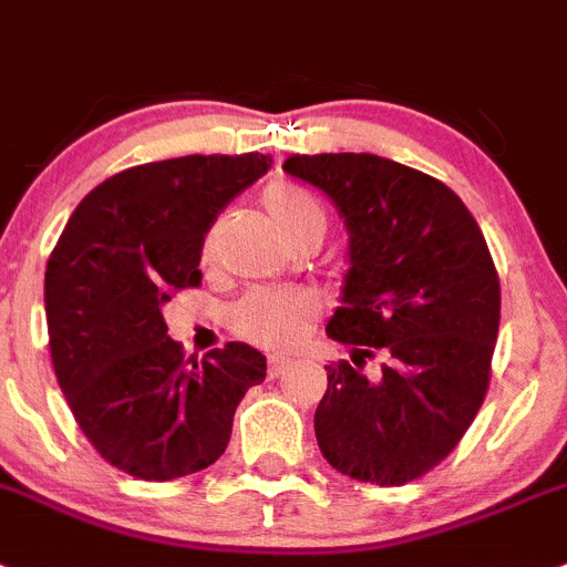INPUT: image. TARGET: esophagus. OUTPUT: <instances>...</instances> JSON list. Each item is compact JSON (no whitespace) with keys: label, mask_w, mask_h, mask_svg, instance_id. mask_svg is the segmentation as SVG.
<instances>
[{"label":"esophagus","mask_w":567,"mask_h":567,"mask_svg":"<svg viewBox=\"0 0 567 567\" xmlns=\"http://www.w3.org/2000/svg\"><path fill=\"white\" fill-rule=\"evenodd\" d=\"M285 368H288V359L285 357H270L268 359V377L277 379L279 373H285Z\"/></svg>","instance_id":"esophagus-1"}]
</instances>
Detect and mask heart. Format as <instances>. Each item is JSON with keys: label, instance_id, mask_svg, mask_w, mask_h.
I'll list each match as a JSON object with an SVG mask.
<instances>
[{"label": "heart", "instance_id": "heart-1", "mask_svg": "<svg viewBox=\"0 0 567 567\" xmlns=\"http://www.w3.org/2000/svg\"><path fill=\"white\" fill-rule=\"evenodd\" d=\"M265 214L277 225L279 234L293 243L305 230H322L324 210L317 199L299 185L274 182L262 194ZM216 230L205 236L202 259L214 262ZM319 317V302L305 290H254L230 308L228 322L234 333L270 351H290L302 342Z\"/></svg>", "mask_w": 567, "mask_h": 567}]
</instances>
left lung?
Listing matches in <instances>:
<instances>
[{
	"label": "left lung",
	"mask_w": 567,
	"mask_h": 567,
	"mask_svg": "<svg viewBox=\"0 0 567 567\" xmlns=\"http://www.w3.org/2000/svg\"><path fill=\"white\" fill-rule=\"evenodd\" d=\"M282 167L322 190L351 236L342 308L324 328L351 362L324 368L319 451L351 480H420L488 393L499 277L485 236L447 185L385 156L297 154ZM373 355L379 374L364 371Z\"/></svg>",
	"instance_id": "1"
}]
</instances>
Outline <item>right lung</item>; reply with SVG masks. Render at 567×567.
Returning <instances> with one entry per match:
<instances>
[{
    "mask_svg": "<svg viewBox=\"0 0 567 567\" xmlns=\"http://www.w3.org/2000/svg\"><path fill=\"white\" fill-rule=\"evenodd\" d=\"M270 162L194 154L127 167L79 202L48 259L59 388L102 460L136 480H179L214 465L236 405L265 379V357L245 342L185 359L162 305L202 282L205 234Z\"/></svg>",
    "mask_w": 567,
    "mask_h": 567,
    "instance_id": "add662e5",
    "label": "right lung"
}]
</instances>
